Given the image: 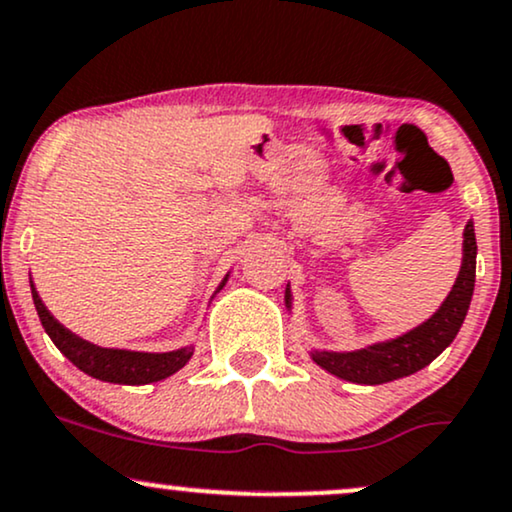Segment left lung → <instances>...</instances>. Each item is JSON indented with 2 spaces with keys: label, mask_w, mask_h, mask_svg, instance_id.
Wrapping results in <instances>:
<instances>
[{
  "label": "left lung",
  "mask_w": 512,
  "mask_h": 512,
  "mask_svg": "<svg viewBox=\"0 0 512 512\" xmlns=\"http://www.w3.org/2000/svg\"><path fill=\"white\" fill-rule=\"evenodd\" d=\"M474 269H477V238H474V224L467 221L463 231V264H460L458 279H455L451 293L446 295L439 310L427 322L396 338H389V341L372 343V346L360 350H348V353L312 350L310 357L334 377L365 386L386 384V381L420 372L458 336L467 310H470ZM288 298H291V291L286 288V305L291 307Z\"/></svg>",
  "instance_id": "1"
}]
</instances>
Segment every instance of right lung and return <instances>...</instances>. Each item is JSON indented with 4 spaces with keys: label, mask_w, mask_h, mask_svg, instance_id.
I'll use <instances>...</instances> for the list:
<instances>
[{
    "label": "right lung",
    "mask_w": 512,
    "mask_h": 512,
    "mask_svg": "<svg viewBox=\"0 0 512 512\" xmlns=\"http://www.w3.org/2000/svg\"><path fill=\"white\" fill-rule=\"evenodd\" d=\"M229 274L219 283L217 293L226 286ZM30 293H33L35 310L42 326H45L47 336L52 343L76 365L80 372L90 374V377L109 381V384H128V386H143L152 384V381H162L178 369L186 367V362L193 357V346H183L178 350H169V353H140V350H121V348H102L95 343L85 341L59 324L47 310L42 298L35 291L33 281H30Z\"/></svg>",
    "instance_id": "add662e5"
}]
</instances>
